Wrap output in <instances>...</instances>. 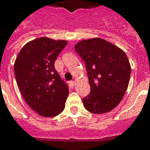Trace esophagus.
I'll return each mask as SVG.
<instances>
[{"instance_id":"obj_1","label":"esophagus","mask_w":150,"mask_h":150,"mask_svg":"<svg viewBox=\"0 0 150 150\" xmlns=\"http://www.w3.org/2000/svg\"><path fill=\"white\" fill-rule=\"evenodd\" d=\"M69 85H70V88H74V86H75V82L71 81L70 83H69Z\"/></svg>"}]
</instances>
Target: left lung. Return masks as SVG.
Listing matches in <instances>:
<instances>
[{
	"instance_id": "obj_1",
	"label": "left lung",
	"mask_w": 150,
	"mask_h": 150,
	"mask_svg": "<svg viewBox=\"0 0 150 150\" xmlns=\"http://www.w3.org/2000/svg\"><path fill=\"white\" fill-rule=\"evenodd\" d=\"M75 51L85 62L91 91L83 99L91 113L110 112L120 104L128 88L131 66L124 50L100 38L82 40Z\"/></svg>"
}]
</instances>
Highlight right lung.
Listing matches in <instances>:
<instances>
[{
    "label": "right lung",
    "mask_w": 150,
    "mask_h": 150,
    "mask_svg": "<svg viewBox=\"0 0 150 150\" xmlns=\"http://www.w3.org/2000/svg\"><path fill=\"white\" fill-rule=\"evenodd\" d=\"M65 40L39 38L27 42L14 62L16 81L28 105L40 116L54 117L64 110L67 85L54 68Z\"/></svg>",
    "instance_id": "1"
}]
</instances>
